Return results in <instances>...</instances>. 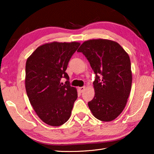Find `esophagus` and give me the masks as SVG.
<instances>
[{"instance_id": "1", "label": "esophagus", "mask_w": 154, "mask_h": 154, "mask_svg": "<svg viewBox=\"0 0 154 154\" xmlns=\"http://www.w3.org/2000/svg\"><path fill=\"white\" fill-rule=\"evenodd\" d=\"M85 87H81L79 88V90L81 93L83 92V91H85Z\"/></svg>"}]
</instances>
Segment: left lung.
Returning a JSON list of instances; mask_svg holds the SVG:
<instances>
[{"label": "left lung", "mask_w": 154, "mask_h": 154, "mask_svg": "<svg viewBox=\"0 0 154 154\" xmlns=\"http://www.w3.org/2000/svg\"><path fill=\"white\" fill-rule=\"evenodd\" d=\"M95 73L94 97L88 106L96 119L109 122L125 107L132 76L129 55L116 42L103 39L85 41L78 49Z\"/></svg>", "instance_id": "8db88e82"}]
</instances>
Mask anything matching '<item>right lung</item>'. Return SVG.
Returning <instances> with one entry per match:
<instances>
[{
	"label": "right lung",
	"mask_w": 154,
	"mask_h": 154,
	"mask_svg": "<svg viewBox=\"0 0 154 154\" xmlns=\"http://www.w3.org/2000/svg\"><path fill=\"white\" fill-rule=\"evenodd\" d=\"M80 44L52 42L39 46L26 63L25 86L35 113L45 124L59 126L70 118L77 98L65 72L68 63ZM61 78L68 81L63 85Z\"/></svg>",
	"instance_id": "right-lung-1"
}]
</instances>
